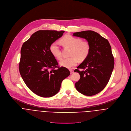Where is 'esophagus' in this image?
Segmentation results:
<instances>
[{
	"instance_id": "1",
	"label": "esophagus",
	"mask_w": 131,
	"mask_h": 131,
	"mask_svg": "<svg viewBox=\"0 0 131 131\" xmlns=\"http://www.w3.org/2000/svg\"><path fill=\"white\" fill-rule=\"evenodd\" d=\"M70 73H71V74H72L74 73V71L72 70H70Z\"/></svg>"
}]
</instances>
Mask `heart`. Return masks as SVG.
<instances>
[{"label":"heart","mask_w":131,"mask_h":131,"mask_svg":"<svg viewBox=\"0 0 131 131\" xmlns=\"http://www.w3.org/2000/svg\"><path fill=\"white\" fill-rule=\"evenodd\" d=\"M60 42L64 46L71 48L70 57L63 58L59 61L60 66L71 69L75 66L78 61H84L89 56L90 45L87 41L82 40L80 38L67 35L60 40ZM50 51L52 55L57 59L61 58V51L58 44L52 43L50 46Z\"/></svg>","instance_id":"obj_1"}]
</instances>
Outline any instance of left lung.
Segmentation results:
<instances>
[{"label": "left lung", "instance_id": "left-lung-1", "mask_svg": "<svg viewBox=\"0 0 131 131\" xmlns=\"http://www.w3.org/2000/svg\"><path fill=\"white\" fill-rule=\"evenodd\" d=\"M73 36L85 39L90 45L89 56L74 71L80 75L75 88L86 96L97 94L105 87L113 70L111 45L107 39L93 31L76 32Z\"/></svg>", "mask_w": 131, "mask_h": 131}]
</instances>
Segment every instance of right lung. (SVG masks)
<instances>
[{
  "mask_svg": "<svg viewBox=\"0 0 131 131\" xmlns=\"http://www.w3.org/2000/svg\"><path fill=\"white\" fill-rule=\"evenodd\" d=\"M64 31L39 30L24 42L20 50L19 71L27 87L42 97H50L57 93L62 81L70 72L58 67L50 51L51 44L61 37Z\"/></svg>",
  "mask_w": 131,
  "mask_h": 131,
  "instance_id": "right-lung-1",
  "label": "right lung"
}]
</instances>
